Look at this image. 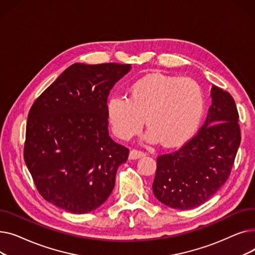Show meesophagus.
<instances>
[{
    "instance_id": "34e87169",
    "label": "esophagus",
    "mask_w": 255,
    "mask_h": 255,
    "mask_svg": "<svg viewBox=\"0 0 255 255\" xmlns=\"http://www.w3.org/2000/svg\"><path fill=\"white\" fill-rule=\"evenodd\" d=\"M145 154L140 152V151H137V150H131L130 153H129V159L130 160H136V159H139L141 157H144Z\"/></svg>"
}]
</instances>
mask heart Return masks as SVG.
<instances>
[{"label":"heart","instance_id":"heart-1","mask_svg":"<svg viewBox=\"0 0 255 255\" xmlns=\"http://www.w3.org/2000/svg\"><path fill=\"white\" fill-rule=\"evenodd\" d=\"M202 88L190 78L154 73L145 75L129 89V98L113 96L106 114L115 135L129 139L143 124L150 129L145 140H161L167 148L179 146L196 133L205 115Z\"/></svg>","mask_w":255,"mask_h":255}]
</instances>
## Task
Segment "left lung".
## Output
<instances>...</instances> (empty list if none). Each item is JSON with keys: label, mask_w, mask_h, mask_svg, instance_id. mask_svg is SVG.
Here are the masks:
<instances>
[{"label": "left lung", "mask_w": 255, "mask_h": 255, "mask_svg": "<svg viewBox=\"0 0 255 255\" xmlns=\"http://www.w3.org/2000/svg\"><path fill=\"white\" fill-rule=\"evenodd\" d=\"M206 122L182 148L157 158L153 192L163 205L189 210L206 203L229 178L241 142L234 98L212 86Z\"/></svg>", "instance_id": "left-lung-1"}]
</instances>
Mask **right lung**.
Returning <instances> with one entry per match:
<instances>
[{"label": "right lung", "instance_id": "obj_1", "mask_svg": "<svg viewBox=\"0 0 255 255\" xmlns=\"http://www.w3.org/2000/svg\"><path fill=\"white\" fill-rule=\"evenodd\" d=\"M131 65L75 63L32 105L24 161L42 197L73 214L99 208L112 194L129 150L109 135L106 101Z\"/></svg>", "mask_w": 255, "mask_h": 255}]
</instances>
